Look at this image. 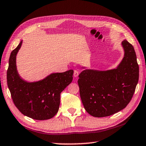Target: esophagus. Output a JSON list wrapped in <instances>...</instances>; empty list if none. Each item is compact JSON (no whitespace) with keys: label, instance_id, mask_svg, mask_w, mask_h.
<instances>
[{"label":"esophagus","instance_id":"1","mask_svg":"<svg viewBox=\"0 0 146 146\" xmlns=\"http://www.w3.org/2000/svg\"><path fill=\"white\" fill-rule=\"evenodd\" d=\"M78 75H79V73H78V71H76V70H75V71H74V73H73L74 77L76 78V77H77V76H78Z\"/></svg>","mask_w":146,"mask_h":146}]
</instances>
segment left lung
Here are the masks:
<instances>
[{"label": "left lung", "instance_id": "1", "mask_svg": "<svg viewBox=\"0 0 146 146\" xmlns=\"http://www.w3.org/2000/svg\"><path fill=\"white\" fill-rule=\"evenodd\" d=\"M123 57L117 67L100 71L84 69L78 75L80 95L85 110L95 117L112 115L126 107L139 77L137 55L126 40L121 43Z\"/></svg>", "mask_w": 146, "mask_h": 146}]
</instances>
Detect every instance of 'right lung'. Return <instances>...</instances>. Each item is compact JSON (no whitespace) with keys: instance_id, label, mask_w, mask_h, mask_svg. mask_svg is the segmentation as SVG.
Returning a JSON list of instances; mask_svg holds the SVG:
<instances>
[{"instance_id":"obj_1","label":"right lung","mask_w":146,"mask_h":146,"mask_svg":"<svg viewBox=\"0 0 146 146\" xmlns=\"http://www.w3.org/2000/svg\"><path fill=\"white\" fill-rule=\"evenodd\" d=\"M23 40L12 51L7 71V83L11 98L24 115L35 120L53 118L58 112L60 93L71 84L73 70L51 73L42 80L28 82L19 75L16 58Z\"/></svg>"}]
</instances>
